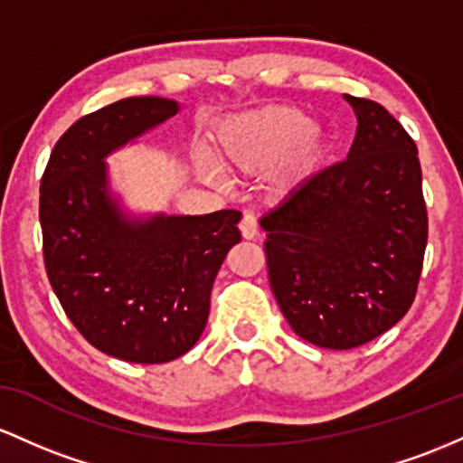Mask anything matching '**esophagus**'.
<instances>
[{
	"label": "esophagus",
	"mask_w": 463,
	"mask_h": 463,
	"mask_svg": "<svg viewBox=\"0 0 463 463\" xmlns=\"http://www.w3.org/2000/svg\"><path fill=\"white\" fill-rule=\"evenodd\" d=\"M241 233H242V238H247V241H251V238H256L260 233L256 216L249 214V212L247 214H242V218H241Z\"/></svg>",
	"instance_id": "34e87169"
}]
</instances>
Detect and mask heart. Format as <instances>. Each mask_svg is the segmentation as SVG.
<instances>
[{"label":"heart","instance_id":"b5f03b06","mask_svg":"<svg viewBox=\"0 0 463 463\" xmlns=\"http://www.w3.org/2000/svg\"><path fill=\"white\" fill-rule=\"evenodd\" d=\"M216 159L242 175H260L278 165V188L310 179L324 162V139L308 113L295 107H264L222 122L214 137ZM212 176L210 168H201Z\"/></svg>","mask_w":463,"mask_h":463}]
</instances>
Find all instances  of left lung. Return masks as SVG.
I'll return each instance as SVG.
<instances>
[{"label":"left lung","instance_id":"left-lung-1","mask_svg":"<svg viewBox=\"0 0 463 463\" xmlns=\"http://www.w3.org/2000/svg\"><path fill=\"white\" fill-rule=\"evenodd\" d=\"M345 100L358 119L347 159L260 221L279 310L301 339L328 350L370 344L407 315L429 238L411 135L370 98Z\"/></svg>","mask_w":463,"mask_h":463}]
</instances>
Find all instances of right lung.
I'll return each instance as SVG.
<instances>
[{
  "mask_svg": "<svg viewBox=\"0 0 463 463\" xmlns=\"http://www.w3.org/2000/svg\"><path fill=\"white\" fill-rule=\"evenodd\" d=\"M179 111L165 98H124L76 119L41 176L43 262L56 298L96 350L168 363L203 335L238 210L127 222L109 201L102 157Z\"/></svg>",
  "mask_w": 463,
  "mask_h": 463,
  "instance_id": "add662e5",
  "label": "right lung"
}]
</instances>
